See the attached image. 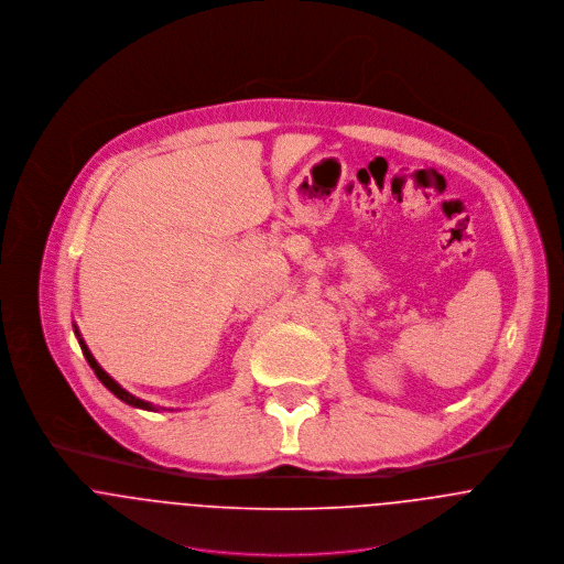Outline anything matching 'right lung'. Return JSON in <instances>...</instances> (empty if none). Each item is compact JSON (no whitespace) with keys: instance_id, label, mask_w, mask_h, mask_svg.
Masks as SVG:
<instances>
[{"instance_id":"right-lung-1","label":"right lung","mask_w":564,"mask_h":564,"mask_svg":"<svg viewBox=\"0 0 564 564\" xmlns=\"http://www.w3.org/2000/svg\"><path fill=\"white\" fill-rule=\"evenodd\" d=\"M73 330H75V337H77V341H79V348H82V352H84V357H86V361H88V366L95 370V375L97 378L119 398V400H123L126 404L129 406H135V409H144V411H158L160 406H155V404H151V402H147V400H140V398H135V395H131L127 389H123L112 376L108 375L97 361H95V357H93V352L88 350V346H86V341L82 339V335H79V330H77V326L73 324Z\"/></svg>"}]
</instances>
